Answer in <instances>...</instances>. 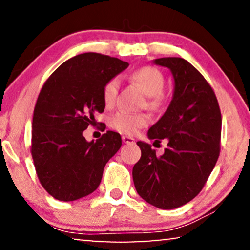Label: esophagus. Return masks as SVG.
<instances>
[{"instance_id": "esophagus-1", "label": "esophagus", "mask_w": 250, "mask_h": 250, "mask_svg": "<svg viewBox=\"0 0 250 250\" xmlns=\"http://www.w3.org/2000/svg\"><path fill=\"white\" fill-rule=\"evenodd\" d=\"M122 140L124 143H127V145H132V143L135 142V140L131 138V136H122Z\"/></svg>"}]
</instances>
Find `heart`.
Masks as SVG:
<instances>
[{"mask_svg": "<svg viewBox=\"0 0 250 250\" xmlns=\"http://www.w3.org/2000/svg\"><path fill=\"white\" fill-rule=\"evenodd\" d=\"M131 80L141 87L146 95H148V107L152 109H159L165 102L163 95V90L165 86L164 75L155 67H142L133 71ZM119 81L118 78H111L104 84L102 97L107 107H111L115 104L118 94ZM149 116L145 112H128L118 111L112 115L109 119V125L119 133L126 135H133L140 129L148 125Z\"/></svg>", "mask_w": 250, "mask_h": 250, "instance_id": "b5f03b06", "label": "heart"}]
</instances>
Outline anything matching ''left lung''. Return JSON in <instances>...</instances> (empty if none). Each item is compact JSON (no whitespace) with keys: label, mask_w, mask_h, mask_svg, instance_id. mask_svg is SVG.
<instances>
[{"label":"left lung","mask_w":250,"mask_h":250,"mask_svg":"<svg viewBox=\"0 0 250 250\" xmlns=\"http://www.w3.org/2000/svg\"><path fill=\"white\" fill-rule=\"evenodd\" d=\"M153 63L170 70L172 101L148 131L150 140L167 139L158 157L149 143L139 141L141 158L133 167L139 196L160 209H174L192 200L203 189L220 156L222 117L213 88L182 58L168 57Z\"/></svg>","instance_id":"left-lung-1"}]
</instances>
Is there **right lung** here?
<instances>
[{
    "mask_svg": "<svg viewBox=\"0 0 250 250\" xmlns=\"http://www.w3.org/2000/svg\"><path fill=\"white\" fill-rule=\"evenodd\" d=\"M128 67L117 58L87 52L53 71L37 98L33 116L32 156L39 180L60 201L86 197L98 189L108 160L122 138L107 131L88 142L83 132L104 112V84Z\"/></svg>",
    "mask_w": 250,
    "mask_h": 250,
    "instance_id": "right-lung-1",
    "label": "right lung"
}]
</instances>
